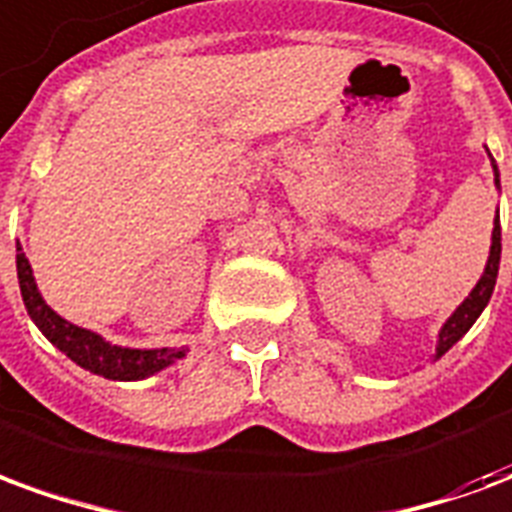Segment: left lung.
Instances as JSON below:
<instances>
[{
	"mask_svg": "<svg viewBox=\"0 0 512 512\" xmlns=\"http://www.w3.org/2000/svg\"><path fill=\"white\" fill-rule=\"evenodd\" d=\"M491 167H494L496 186H499V169H496L494 158H491ZM499 257H502V227H499V219H496L494 235H491V255H488V263H485L483 277H480V282L474 285L472 293L463 299L461 307L452 312L450 321L441 326L436 356L447 354L452 345L458 343L463 334L472 329V323L480 318V312L485 310V304L491 301V293H494V285H496V274H499Z\"/></svg>",
	"mask_w": 512,
	"mask_h": 512,
	"instance_id": "1",
	"label": "left lung"
}]
</instances>
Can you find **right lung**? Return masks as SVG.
<instances>
[{
  "instance_id": "1",
  "label": "right lung",
  "mask_w": 512,
  "mask_h": 512,
  "mask_svg": "<svg viewBox=\"0 0 512 512\" xmlns=\"http://www.w3.org/2000/svg\"><path fill=\"white\" fill-rule=\"evenodd\" d=\"M16 268L29 318L35 321L40 332L46 334V340L51 345H57L68 359H73L76 365L90 370L95 376L112 378V381H139V378L153 376L158 370L169 367L180 356H186V348H153V351L120 348V345L106 343L101 334L82 329V326H73L43 301V296L38 293V285H35V277H32L27 255L21 252L18 244Z\"/></svg>"
}]
</instances>
